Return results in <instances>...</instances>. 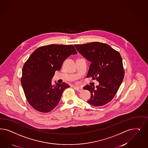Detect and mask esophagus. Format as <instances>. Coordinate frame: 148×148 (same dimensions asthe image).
I'll return each instance as SVG.
<instances>
[{
	"mask_svg": "<svg viewBox=\"0 0 148 148\" xmlns=\"http://www.w3.org/2000/svg\"><path fill=\"white\" fill-rule=\"evenodd\" d=\"M74 89H76L77 91L78 92H81L83 90V88L81 87H78V86H75Z\"/></svg>",
	"mask_w": 148,
	"mask_h": 148,
	"instance_id": "esophagus-1",
	"label": "esophagus"
}]
</instances>
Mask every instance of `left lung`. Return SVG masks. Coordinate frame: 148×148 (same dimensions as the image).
Instances as JSON below:
<instances>
[{"label": "left lung", "instance_id": "1", "mask_svg": "<svg viewBox=\"0 0 148 148\" xmlns=\"http://www.w3.org/2000/svg\"><path fill=\"white\" fill-rule=\"evenodd\" d=\"M75 46L91 62L86 78L92 77L100 83L96 89L89 85L83 88L90 92V98L87 102L94 106L108 103L114 98L124 79L125 71L120 54L110 45L99 42Z\"/></svg>", "mask_w": 148, "mask_h": 148}]
</instances>
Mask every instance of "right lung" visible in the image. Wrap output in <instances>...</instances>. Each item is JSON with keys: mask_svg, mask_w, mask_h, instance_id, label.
<instances>
[{"mask_svg": "<svg viewBox=\"0 0 148 148\" xmlns=\"http://www.w3.org/2000/svg\"><path fill=\"white\" fill-rule=\"evenodd\" d=\"M77 53L73 45H49L37 48L25 62L21 82L34 110L48 113L57 106L62 92L70 86L65 82L53 85L52 78L67 58Z\"/></svg>", "mask_w": 148, "mask_h": 148, "instance_id": "right-lung-1", "label": "right lung"}]
</instances>
